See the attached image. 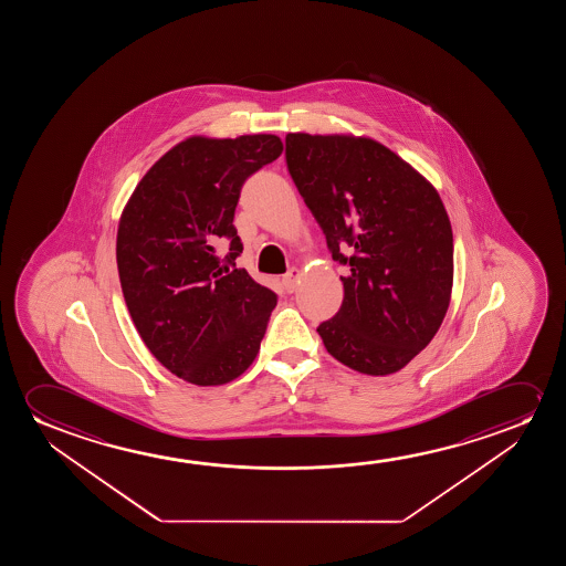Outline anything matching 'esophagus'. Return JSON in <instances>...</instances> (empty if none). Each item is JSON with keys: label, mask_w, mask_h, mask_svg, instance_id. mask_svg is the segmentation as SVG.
<instances>
[{"label": "esophagus", "mask_w": 566, "mask_h": 566, "mask_svg": "<svg viewBox=\"0 0 566 566\" xmlns=\"http://www.w3.org/2000/svg\"><path fill=\"white\" fill-rule=\"evenodd\" d=\"M302 274L303 272L300 271V269H295V266L284 274L282 282H284V286H286L287 292H294L295 286H297V282L302 279Z\"/></svg>", "instance_id": "34e87169"}]
</instances>
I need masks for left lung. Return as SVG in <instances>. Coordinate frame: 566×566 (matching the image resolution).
<instances>
[{
    "label": "left lung",
    "instance_id": "8db88e82",
    "mask_svg": "<svg viewBox=\"0 0 566 566\" xmlns=\"http://www.w3.org/2000/svg\"><path fill=\"white\" fill-rule=\"evenodd\" d=\"M286 163L334 261L348 269L340 311L317 328L326 352L364 375L400 371L449 310L454 243L441 197L369 137L287 133Z\"/></svg>",
    "mask_w": 566,
    "mask_h": 566
}]
</instances>
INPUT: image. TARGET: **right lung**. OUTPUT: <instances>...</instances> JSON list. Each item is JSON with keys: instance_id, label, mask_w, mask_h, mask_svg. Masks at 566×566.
Wrapping results in <instances>:
<instances>
[{"instance_id": "1", "label": "right lung", "mask_w": 566, "mask_h": 566, "mask_svg": "<svg viewBox=\"0 0 566 566\" xmlns=\"http://www.w3.org/2000/svg\"><path fill=\"white\" fill-rule=\"evenodd\" d=\"M284 150L276 135H193L143 176L117 226L127 310L145 346L197 387L238 379L255 361L276 294L235 269L233 226L245 179Z\"/></svg>"}]
</instances>
